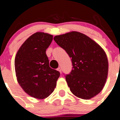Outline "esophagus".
Here are the masks:
<instances>
[{
  "instance_id": "esophagus-1",
  "label": "esophagus",
  "mask_w": 120,
  "mask_h": 120,
  "mask_svg": "<svg viewBox=\"0 0 120 120\" xmlns=\"http://www.w3.org/2000/svg\"><path fill=\"white\" fill-rule=\"evenodd\" d=\"M57 71H59V72H60V73H61V68H60V67H59V68H57Z\"/></svg>"
}]
</instances>
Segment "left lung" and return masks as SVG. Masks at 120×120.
<instances>
[{"mask_svg": "<svg viewBox=\"0 0 120 120\" xmlns=\"http://www.w3.org/2000/svg\"><path fill=\"white\" fill-rule=\"evenodd\" d=\"M54 40L71 58L72 70L66 75L71 92L86 100L98 94L108 73V60L103 48L87 35L75 31L56 36Z\"/></svg>", "mask_w": 120, "mask_h": 120, "instance_id": "8db88e82", "label": "left lung"}]
</instances>
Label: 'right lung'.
Listing matches in <instances>:
<instances>
[{"label":"right lung","mask_w":120,"mask_h":120,"mask_svg":"<svg viewBox=\"0 0 120 120\" xmlns=\"http://www.w3.org/2000/svg\"><path fill=\"white\" fill-rule=\"evenodd\" d=\"M52 37L44 32L34 33L22 44L15 58L18 84L27 94L36 99L49 96L60 75L59 71L49 67L46 54Z\"/></svg>","instance_id":"add662e5"}]
</instances>
